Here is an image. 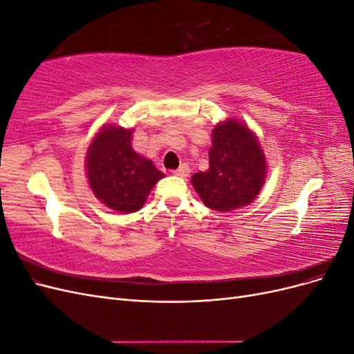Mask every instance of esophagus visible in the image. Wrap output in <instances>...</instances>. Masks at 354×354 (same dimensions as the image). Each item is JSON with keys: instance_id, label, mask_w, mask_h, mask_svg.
<instances>
[{"instance_id": "34e87169", "label": "esophagus", "mask_w": 354, "mask_h": 354, "mask_svg": "<svg viewBox=\"0 0 354 354\" xmlns=\"http://www.w3.org/2000/svg\"><path fill=\"white\" fill-rule=\"evenodd\" d=\"M174 174L178 176V177L186 178V177H189V174H190V168H189L187 164H183L180 168H177V169L174 171Z\"/></svg>"}]
</instances>
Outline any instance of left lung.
<instances>
[{
  "instance_id": "obj_1",
  "label": "left lung",
  "mask_w": 354,
  "mask_h": 354,
  "mask_svg": "<svg viewBox=\"0 0 354 354\" xmlns=\"http://www.w3.org/2000/svg\"><path fill=\"white\" fill-rule=\"evenodd\" d=\"M266 156L255 134L229 118L212 130L209 168L196 173L192 185L211 209L229 212L250 205L266 180Z\"/></svg>"
}]
</instances>
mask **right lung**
Here are the masks:
<instances>
[{
  "label": "right lung",
  "instance_id": "add662e5",
  "mask_svg": "<svg viewBox=\"0 0 354 354\" xmlns=\"http://www.w3.org/2000/svg\"><path fill=\"white\" fill-rule=\"evenodd\" d=\"M133 130L104 125L88 147L87 178L100 202L118 212L140 209L152 187L164 177L151 159L134 152Z\"/></svg>",
  "mask_w": 354,
  "mask_h": 354
}]
</instances>
